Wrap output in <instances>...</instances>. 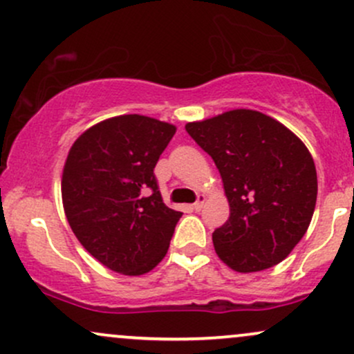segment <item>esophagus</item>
Wrapping results in <instances>:
<instances>
[{"label":"esophagus","instance_id":"1","mask_svg":"<svg viewBox=\"0 0 354 354\" xmlns=\"http://www.w3.org/2000/svg\"><path fill=\"white\" fill-rule=\"evenodd\" d=\"M205 201H206L205 194H200V196H198V200H196V203H194V205H193V209H194V211H201V208H203V205H205Z\"/></svg>","mask_w":354,"mask_h":354}]
</instances>
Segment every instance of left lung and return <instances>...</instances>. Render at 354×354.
I'll use <instances>...</instances> for the list:
<instances>
[{
    "mask_svg": "<svg viewBox=\"0 0 354 354\" xmlns=\"http://www.w3.org/2000/svg\"><path fill=\"white\" fill-rule=\"evenodd\" d=\"M213 158L230 218L214 251L238 273L281 263L310 226L318 194L315 161L286 126L253 109H233L185 126Z\"/></svg>",
    "mask_w": 354,
    "mask_h": 354,
    "instance_id": "1",
    "label": "left lung"
}]
</instances>
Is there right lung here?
Segmentation results:
<instances>
[{"instance_id": "1", "label": "right lung", "mask_w": 354, "mask_h": 354, "mask_svg": "<svg viewBox=\"0 0 354 354\" xmlns=\"http://www.w3.org/2000/svg\"><path fill=\"white\" fill-rule=\"evenodd\" d=\"M176 126L141 115L109 118L71 146L61 180L64 214L93 258L140 276L165 258L181 211L163 203L154 166Z\"/></svg>"}]
</instances>
